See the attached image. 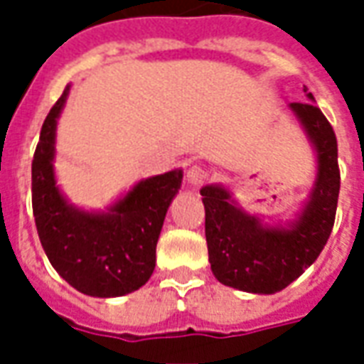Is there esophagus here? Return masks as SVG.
Segmentation results:
<instances>
[{
    "label": "esophagus",
    "instance_id": "34e87169",
    "mask_svg": "<svg viewBox=\"0 0 364 364\" xmlns=\"http://www.w3.org/2000/svg\"><path fill=\"white\" fill-rule=\"evenodd\" d=\"M210 177V171L206 169L203 164H193V166L187 169V181L191 185H203Z\"/></svg>",
    "mask_w": 364,
    "mask_h": 364
}]
</instances>
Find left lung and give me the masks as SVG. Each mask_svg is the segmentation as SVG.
<instances>
[{
    "instance_id": "left-lung-1",
    "label": "left lung",
    "mask_w": 364,
    "mask_h": 364,
    "mask_svg": "<svg viewBox=\"0 0 364 364\" xmlns=\"http://www.w3.org/2000/svg\"><path fill=\"white\" fill-rule=\"evenodd\" d=\"M314 99L312 93H308ZM318 151V179L310 203L290 228H265L259 218L230 203L222 187L200 189L205 234L214 277L234 289L273 294L289 287L318 259L333 228L339 197L337 138L314 103H292Z\"/></svg>"
}]
</instances>
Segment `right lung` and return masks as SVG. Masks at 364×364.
Returning <instances> with one entry per match:
<instances>
[{
  "instance_id": "right-lung-1",
  "label": "right lung",
  "mask_w": 364,
  "mask_h": 364,
  "mask_svg": "<svg viewBox=\"0 0 364 364\" xmlns=\"http://www.w3.org/2000/svg\"><path fill=\"white\" fill-rule=\"evenodd\" d=\"M68 90L44 119L33 158V214L52 267L83 294L122 296L154 273L156 244L183 171L140 181L107 214L77 210L60 195L52 169L56 119Z\"/></svg>"
}]
</instances>
